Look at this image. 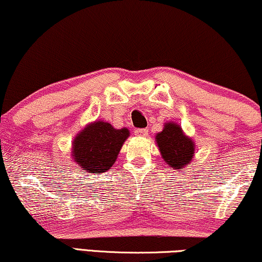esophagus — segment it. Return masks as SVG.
I'll return each instance as SVG.
<instances>
[{
	"instance_id": "esophagus-1",
	"label": "esophagus",
	"mask_w": 262,
	"mask_h": 262,
	"mask_svg": "<svg viewBox=\"0 0 262 262\" xmlns=\"http://www.w3.org/2000/svg\"><path fill=\"white\" fill-rule=\"evenodd\" d=\"M134 133L136 136H147L148 135V129L147 128H141V129H135Z\"/></svg>"
}]
</instances>
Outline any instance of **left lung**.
I'll return each mask as SVG.
<instances>
[{
    "mask_svg": "<svg viewBox=\"0 0 262 262\" xmlns=\"http://www.w3.org/2000/svg\"><path fill=\"white\" fill-rule=\"evenodd\" d=\"M156 141L164 161L172 168H185L192 161L194 142L184 134L179 124L174 122L165 123L163 132L157 134Z\"/></svg>",
    "mask_w": 262,
    "mask_h": 262,
    "instance_id": "8db88e82",
    "label": "left lung"
}]
</instances>
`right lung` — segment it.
<instances>
[{"instance_id":"right-lung-1","label":"right lung","mask_w":262,"mask_h":262,"mask_svg":"<svg viewBox=\"0 0 262 262\" xmlns=\"http://www.w3.org/2000/svg\"><path fill=\"white\" fill-rule=\"evenodd\" d=\"M129 136L127 128L115 129L112 124L95 121L79 132L72 142V158L88 173H103L115 164L121 147Z\"/></svg>"}]
</instances>
